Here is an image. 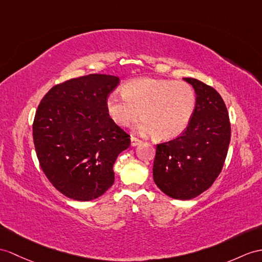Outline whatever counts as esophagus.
<instances>
[{"mask_svg":"<svg viewBox=\"0 0 262 262\" xmlns=\"http://www.w3.org/2000/svg\"><path fill=\"white\" fill-rule=\"evenodd\" d=\"M142 141L140 139H138V138H136V137H131V145L132 146H136V145H138V144H140L141 143Z\"/></svg>","mask_w":262,"mask_h":262,"instance_id":"1","label":"esophagus"}]
</instances>
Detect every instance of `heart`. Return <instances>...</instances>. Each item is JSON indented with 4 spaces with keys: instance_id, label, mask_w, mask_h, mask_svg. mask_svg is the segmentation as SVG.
<instances>
[{
    "instance_id": "1",
    "label": "heart",
    "mask_w": 262,
    "mask_h": 262,
    "mask_svg": "<svg viewBox=\"0 0 262 262\" xmlns=\"http://www.w3.org/2000/svg\"><path fill=\"white\" fill-rule=\"evenodd\" d=\"M195 102V92L187 82L137 79L124 84L122 95L113 93L107 98L106 110L120 126L129 125L140 114V132L170 140L187 129Z\"/></svg>"
}]
</instances>
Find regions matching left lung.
<instances>
[{
    "mask_svg": "<svg viewBox=\"0 0 262 262\" xmlns=\"http://www.w3.org/2000/svg\"><path fill=\"white\" fill-rule=\"evenodd\" d=\"M193 86V116L179 137L157 144L153 180L167 195L189 200L205 192L225 164L231 127L225 101L212 86L184 78Z\"/></svg>",
    "mask_w": 262,
    "mask_h": 262,
    "instance_id": "8db88e82",
    "label": "left lung"
}]
</instances>
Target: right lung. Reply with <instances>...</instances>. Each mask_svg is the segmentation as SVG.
<instances>
[{"mask_svg": "<svg viewBox=\"0 0 262 262\" xmlns=\"http://www.w3.org/2000/svg\"><path fill=\"white\" fill-rule=\"evenodd\" d=\"M118 76L89 74L54 85L41 100L33 141L41 168L70 199L90 201L114 182L113 165L130 146V136L106 110Z\"/></svg>", "mask_w": 262, "mask_h": 262, "instance_id": "add662e5", "label": "right lung"}]
</instances>
